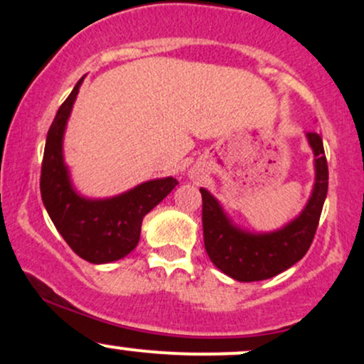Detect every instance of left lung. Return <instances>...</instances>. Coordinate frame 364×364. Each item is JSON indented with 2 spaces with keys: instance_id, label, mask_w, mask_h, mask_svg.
Segmentation results:
<instances>
[{
  "instance_id": "1",
  "label": "left lung",
  "mask_w": 364,
  "mask_h": 364,
  "mask_svg": "<svg viewBox=\"0 0 364 364\" xmlns=\"http://www.w3.org/2000/svg\"><path fill=\"white\" fill-rule=\"evenodd\" d=\"M306 140L315 156V183L306 205L298 217L270 232H252L232 223L219 200L200 188L203 200V241L212 263L240 282L265 281L284 272L310 248L328 190V168L323 141L308 132Z\"/></svg>"
}]
</instances>
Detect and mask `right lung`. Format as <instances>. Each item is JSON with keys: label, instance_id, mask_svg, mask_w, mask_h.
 <instances>
[{"label": "right lung", "instance_id": "right-lung-1", "mask_svg": "<svg viewBox=\"0 0 364 364\" xmlns=\"http://www.w3.org/2000/svg\"><path fill=\"white\" fill-rule=\"evenodd\" d=\"M82 82L83 78L61 104L48 132L41 196L53 224L78 257L90 263H109L135 250L144 217L178 181L173 176L150 179L109 198H87L75 190L63 156V139Z\"/></svg>", "mask_w": 364, "mask_h": 364}]
</instances>
